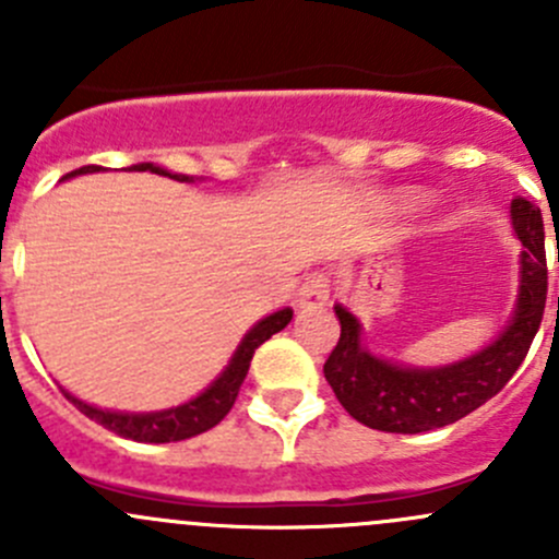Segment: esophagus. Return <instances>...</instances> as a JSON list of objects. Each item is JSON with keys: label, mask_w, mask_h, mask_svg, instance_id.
I'll return each mask as SVG.
<instances>
[{"label": "esophagus", "mask_w": 559, "mask_h": 559, "mask_svg": "<svg viewBox=\"0 0 559 559\" xmlns=\"http://www.w3.org/2000/svg\"><path fill=\"white\" fill-rule=\"evenodd\" d=\"M332 281L326 273H311L300 286V295H297V306L300 308H321L330 302Z\"/></svg>", "instance_id": "34e87169"}]
</instances>
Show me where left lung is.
I'll return each instance as SVG.
<instances>
[{
    "label": "left lung",
    "instance_id": "8db88e82",
    "mask_svg": "<svg viewBox=\"0 0 559 559\" xmlns=\"http://www.w3.org/2000/svg\"><path fill=\"white\" fill-rule=\"evenodd\" d=\"M511 224L522 240V284L509 326L473 357L443 368H403L362 348L357 316L335 306L341 321L337 346L324 362V379L343 408L381 432L438 430L476 411L500 392L527 357L546 308V251L540 207L516 197Z\"/></svg>",
    "mask_w": 559,
    "mask_h": 559
}]
</instances>
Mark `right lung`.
Here are the masks:
<instances>
[{
	"label": "right lung",
	"instance_id": "1",
	"mask_svg": "<svg viewBox=\"0 0 559 559\" xmlns=\"http://www.w3.org/2000/svg\"><path fill=\"white\" fill-rule=\"evenodd\" d=\"M103 167L97 165H88L81 167V170H72L67 173L64 178H72V175H83V173H97ZM129 170H140V173H156V175H170L175 180H194L189 175H173L156 165H132ZM292 321V308H284V311H275L270 313L267 319H262L259 324H253L248 330V335L240 341L238 352L235 357L229 359L227 370L213 381L211 386L205 389L202 394H197L194 400L189 403L178 405V408H167V411H154V414H121V411H103V408H94V405L83 403L78 400L75 394H70L67 389L64 397L75 405L81 414H86L88 419L103 425L105 430L116 432V436L129 438V441H140V443H173V441H186V438H194L200 432L211 430L216 427L224 416L229 414V408L235 405L238 400L240 384L246 381L248 373V365H251L253 352L262 346L267 337H273L275 332L284 330L286 324Z\"/></svg>",
	"mask_w": 559,
	"mask_h": 559
}]
</instances>
